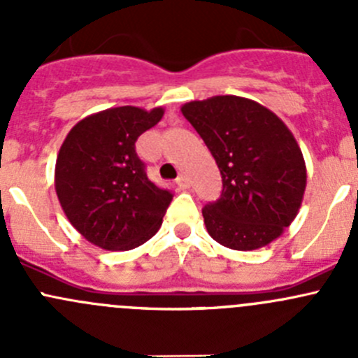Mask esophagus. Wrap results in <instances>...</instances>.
<instances>
[{"instance_id": "1", "label": "esophagus", "mask_w": 358, "mask_h": 358, "mask_svg": "<svg viewBox=\"0 0 358 358\" xmlns=\"http://www.w3.org/2000/svg\"><path fill=\"white\" fill-rule=\"evenodd\" d=\"M176 183H178L180 189H189V187L192 185V180H190L189 175H180L178 180H176Z\"/></svg>"}]
</instances>
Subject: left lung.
<instances>
[{
    "label": "left lung",
    "mask_w": 358,
    "mask_h": 358,
    "mask_svg": "<svg viewBox=\"0 0 358 358\" xmlns=\"http://www.w3.org/2000/svg\"><path fill=\"white\" fill-rule=\"evenodd\" d=\"M182 114L222 173V197L202 209L209 236L236 251L259 249L282 236L306 189L305 159L282 119L237 95L192 100Z\"/></svg>",
    "instance_id": "8db88e82"
}]
</instances>
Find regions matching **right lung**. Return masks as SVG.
I'll return each instance as SVG.
<instances>
[{
    "instance_id": "add662e5",
    "label": "right lung",
    "mask_w": 358,
    "mask_h": 358,
    "mask_svg": "<svg viewBox=\"0 0 358 358\" xmlns=\"http://www.w3.org/2000/svg\"><path fill=\"white\" fill-rule=\"evenodd\" d=\"M164 115L133 106L86 115L67 133L55 190L71 225L107 251L142 246L161 229L173 194L149 180L135 142Z\"/></svg>"
}]
</instances>
